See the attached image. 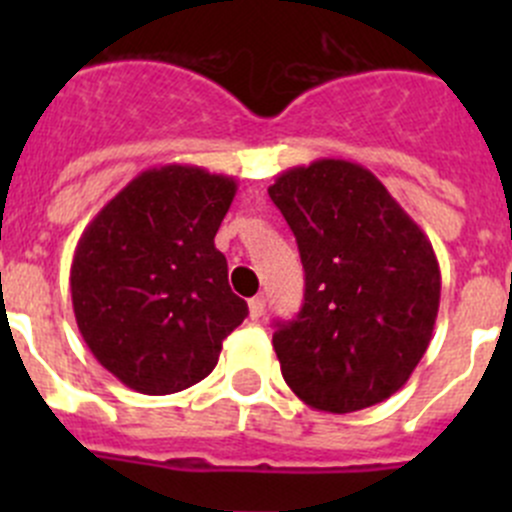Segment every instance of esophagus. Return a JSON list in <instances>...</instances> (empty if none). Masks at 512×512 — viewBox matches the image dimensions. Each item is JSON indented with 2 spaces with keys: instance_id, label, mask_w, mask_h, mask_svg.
I'll return each mask as SVG.
<instances>
[{
  "instance_id": "esophagus-1",
  "label": "esophagus",
  "mask_w": 512,
  "mask_h": 512,
  "mask_svg": "<svg viewBox=\"0 0 512 512\" xmlns=\"http://www.w3.org/2000/svg\"><path fill=\"white\" fill-rule=\"evenodd\" d=\"M247 307H250L252 319H260L262 314H265V297H262V294H257V297H252L250 302H247Z\"/></svg>"
}]
</instances>
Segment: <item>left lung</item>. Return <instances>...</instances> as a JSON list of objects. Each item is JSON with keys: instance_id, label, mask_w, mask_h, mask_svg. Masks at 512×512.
Here are the masks:
<instances>
[{"instance_id": "8db88e82", "label": "left lung", "mask_w": 512, "mask_h": 512, "mask_svg": "<svg viewBox=\"0 0 512 512\" xmlns=\"http://www.w3.org/2000/svg\"><path fill=\"white\" fill-rule=\"evenodd\" d=\"M267 193L304 267L302 309L272 334L287 386L329 414L381 404L409 381L431 342L441 302L431 240L352 160L289 168Z\"/></svg>"}]
</instances>
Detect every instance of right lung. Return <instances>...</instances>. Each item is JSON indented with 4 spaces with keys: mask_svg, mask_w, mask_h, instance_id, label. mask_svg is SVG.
<instances>
[{
    "mask_svg": "<svg viewBox=\"0 0 512 512\" xmlns=\"http://www.w3.org/2000/svg\"><path fill=\"white\" fill-rule=\"evenodd\" d=\"M235 190L230 175L160 165L86 225L71 262L76 324L98 364L128 389L163 396L203 381L247 317L215 247Z\"/></svg>",
    "mask_w": 512,
    "mask_h": 512,
    "instance_id": "1",
    "label": "right lung"
}]
</instances>
